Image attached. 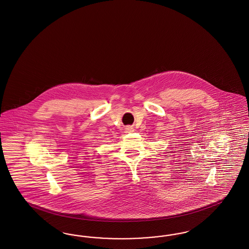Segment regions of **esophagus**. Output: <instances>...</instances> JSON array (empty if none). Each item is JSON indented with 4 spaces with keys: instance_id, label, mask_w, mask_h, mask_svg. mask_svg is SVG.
I'll return each instance as SVG.
<instances>
[{
    "instance_id": "esophagus-1",
    "label": "esophagus",
    "mask_w": 249,
    "mask_h": 249,
    "mask_svg": "<svg viewBox=\"0 0 249 249\" xmlns=\"http://www.w3.org/2000/svg\"><path fill=\"white\" fill-rule=\"evenodd\" d=\"M125 130H126V132L129 133V132H133V131H134V129H133L132 127H130V126H128V127H126V128H125Z\"/></svg>"
}]
</instances>
